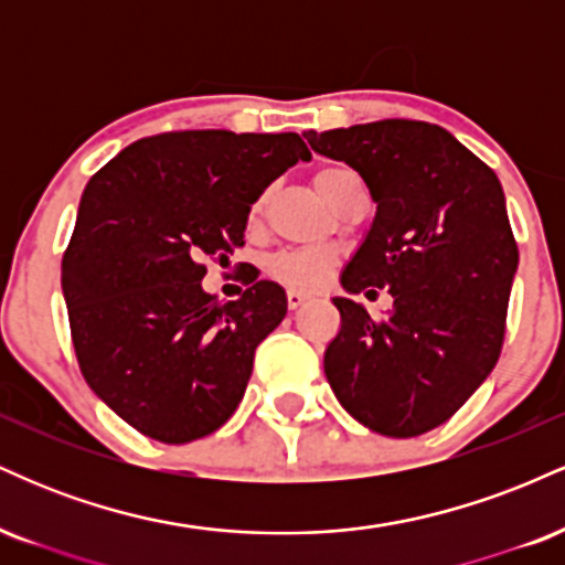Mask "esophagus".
Segmentation results:
<instances>
[{
	"mask_svg": "<svg viewBox=\"0 0 565 565\" xmlns=\"http://www.w3.org/2000/svg\"><path fill=\"white\" fill-rule=\"evenodd\" d=\"M310 297L305 295V291H297V289H289L287 291V302H289V310H297V308H302L305 302H308Z\"/></svg>",
	"mask_w": 565,
	"mask_h": 565,
	"instance_id": "obj_1",
	"label": "esophagus"
}]
</instances>
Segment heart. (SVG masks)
<instances>
[{
	"mask_svg": "<svg viewBox=\"0 0 565 565\" xmlns=\"http://www.w3.org/2000/svg\"><path fill=\"white\" fill-rule=\"evenodd\" d=\"M316 191L321 193L329 204H337L342 193L348 188L359 185L355 183V174L345 170V167H321L313 174ZM263 199H257L252 204V220L260 215ZM337 268V255L332 249H323V246H302V249H287L278 252L268 260V274L276 278L284 287L297 289V291H316L329 281Z\"/></svg>",
	"mask_w": 565,
	"mask_h": 565,
	"instance_id": "1",
	"label": "heart"
}]
</instances>
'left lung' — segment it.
Returning a JSON list of instances; mask_svg holds the SVG:
<instances>
[{
	"label": "left lung",
	"mask_w": 565,
	"mask_h": 565,
	"mask_svg": "<svg viewBox=\"0 0 565 565\" xmlns=\"http://www.w3.org/2000/svg\"><path fill=\"white\" fill-rule=\"evenodd\" d=\"M305 138L353 167L377 201L342 287L393 295L385 319L334 297L342 327L323 372L337 401L369 430L423 436L457 414L502 353L518 268L502 185L489 164L427 121L308 129Z\"/></svg>",
	"instance_id": "1"
}]
</instances>
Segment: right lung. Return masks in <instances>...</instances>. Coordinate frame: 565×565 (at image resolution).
<instances>
[{"label":"right lung","instance_id":"right-lung-1","mask_svg":"<svg viewBox=\"0 0 565 565\" xmlns=\"http://www.w3.org/2000/svg\"><path fill=\"white\" fill-rule=\"evenodd\" d=\"M300 159L297 132L178 129L135 140L84 188L61 263L71 342L97 398L142 436L204 438L244 398L287 295L255 274L220 302L201 278L244 246L252 204Z\"/></svg>","mask_w":565,"mask_h":565}]
</instances>
